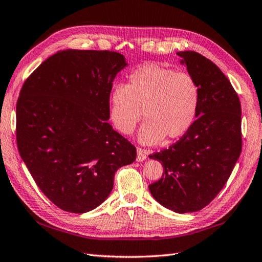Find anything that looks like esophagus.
Masks as SVG:
<instances>
[{"label":"esophagus","instance_id":"obj_1","mask_svg":"<svg viewBox=\"0 0 262 262\" xmlns=\"http://www.w3.org/2000/svg\"><path fill=\"white\" fill-rule=\"evenodd\" d=\"M148 152L146 150H143V148H137V161H144L147 159Z\"/></svg>","mask_w":262,"mask_h":262}]
</instances>
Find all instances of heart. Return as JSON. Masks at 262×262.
Instances as JSON below:
<instances>
[{
    "label": "heart",
    "instance_id": "obj_1",
    "mask_svg": "<svg viewBox=\"0 0 262 262\" xmlns=\"http://www.w3.org/2000/svg\"><path fill=\"white\" fill-rule=\"evenodd\" d=\"M200 86L188 73L159 64L135 70L128 84H115L109 94V116L122 135H129L141 119L138 141L155 145L166 137L175 141L192 127L200 104Z\"/></svg>",
    "mask_w": 262,
    "mask_h": 262
}]
</instances>
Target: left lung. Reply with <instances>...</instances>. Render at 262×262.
Returning a JSON list of instances; mask_svg holds the SVG:
<instances>
[{
    "mask_svg": "<svg viewBox=\"0 0 262 262\" xmlns=\"http://www.w3.org/2000/svg\"><path fill=\"white\" fill-rule=\"evenodd\" d=\"M177 54L200 86L196 120L175 144L150 156L163 173L148 189L161 206L186 213L207 207L227 183L242 151V111L237 93L212 61L194 51Z\"/></svg>",
    "mask_w": 262,
    "mask_h": 262,
    "instance_id": "8db88e82",
    "label": "left lung"
}]
</instances>
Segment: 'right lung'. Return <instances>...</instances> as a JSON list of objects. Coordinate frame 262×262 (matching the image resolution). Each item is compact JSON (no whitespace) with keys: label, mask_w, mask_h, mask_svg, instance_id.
I'll return each mask as SVG.
<instances>
[{"label":"right lung","mask_w":262,"mask_h":262,"mask_svg":"<svg viewBox=\"0 0 262 262\" xmlns=\"http://www.w3.org/2000/svg\"><path fill=\"white\" fill-rule=\"evenodd\" d=\"M126 66L112 51H59L20 91V157L44 195L64 211L99 207L116 171L135 161L136 147L107 122L112 81Z\"/></svg>","instance_id":"1"}]
</instances>
